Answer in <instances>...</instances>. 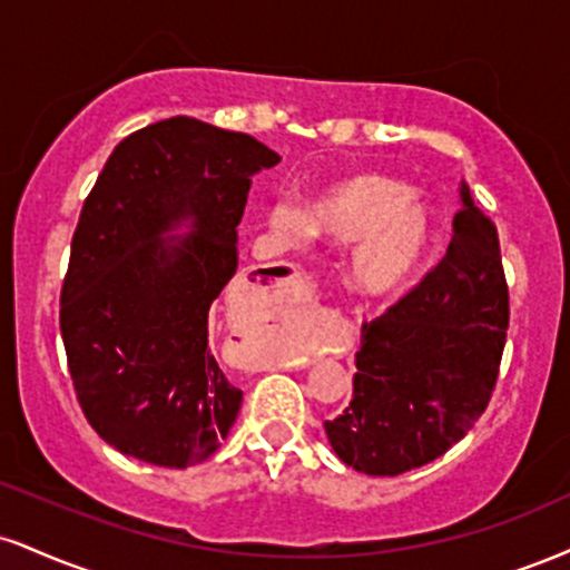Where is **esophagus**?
I'll use <instances>...</instances> for the list:
<instances>
[{
	"instance_id": "esophagus-1",
	"label": "esophagus",
	"mask_w": 570,
	"mask_h": 570,
	"mask_svg": "<svg viewBox=\"0 0 570 570\" xmlns=\"http://www.w3.org/2000/svg\"><path fill=\"white\" fill-rule=\"evenodd\" d=\"M289 294H292V299L297 305H303V303H307V299H311V294H307V289H299V286H297V289H294V286H292Z\"/></svg>"
}]
</instances>
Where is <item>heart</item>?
Instances as JSON below:
<instances>
[{"label": "heart", "instance_id": "1", "mask_svg": "<svg viewBox=\"0 0 570 570\" xmlns=\"http://www.w3.org/2000/svg\"><path fill=\"white\" fill-rule=\"evenodd\" d=\"M271 228L292 244L313 236L347 246V281L363 297L393 299L414 286L435 242L430 209L411 185L380 173L347 175L315 194L307 207L276 202Z\"/></svg>", "mask_w": 570, "mask_h": 570}]
</instances>
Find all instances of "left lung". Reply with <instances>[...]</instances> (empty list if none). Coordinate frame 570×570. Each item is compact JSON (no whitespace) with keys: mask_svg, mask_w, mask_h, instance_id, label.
Returning a JSON list of instances; mask_svg holds the SVG:
<instances>
[{"mask_svg":"<svg viewBox=\"0 0 570 570\" xmlns=\"http://www.w3.org/2000/svg\"><path fill=\"white\" fill-rule=\"evenodd\" d=\"M445 257L414 292L361 328L353 401L326 438L347 468L401 475L443 456L489 406L510 297L499 236L459 188Z\"/></svg>","mask_w":570,"mask_h":570,"instance_id":"1","label":"left lung"}]
</instances>
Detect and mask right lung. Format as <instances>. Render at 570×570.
I'll list each match as a JSON object with an SVG mask.
<instances>
[{"label": "right lung", "instance_id": "1", "mask_svg": "<svg viewBox=\"0 0 570 570\" xmlns=\"http://www.w3.org/2000/svg\"><path fill=\"white\" fill-rule=\"evenodd\" d=\"M281 156L190 116L137 129L81 207L60 334L87 422L121 454L190 468L242 409L209 347V307L236 276L252 177Z\"/></svg>", "mask_w": 570, "mask_h": 570}]
</instances>
